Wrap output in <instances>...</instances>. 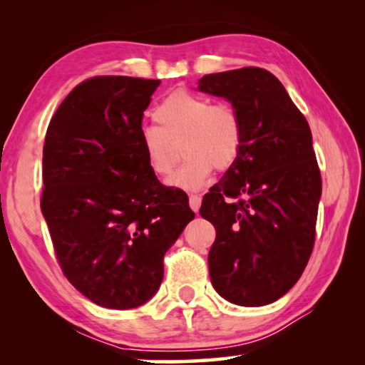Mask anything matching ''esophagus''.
<instances>
[{"mask_svg": "<svg viewBox=\"0 0 365 365\" xmlns=\"http://www.w3.org/2000/svg\"><path fill=\"white\" fill-rule=\"evenodd\" d=\"M190 207L193 209L195 212H197V209L201 206V196L200 195H190Z\"/></svg>", "mask_w": 365, "mask_h": 365, "instance_id": "obj_1", "label": "esophagus"}]
</instances>
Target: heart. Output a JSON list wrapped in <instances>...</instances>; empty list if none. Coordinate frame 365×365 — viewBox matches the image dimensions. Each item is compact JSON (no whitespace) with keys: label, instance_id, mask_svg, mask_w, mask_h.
<instances>
[{"label":"heart","instance_id":"1","mask_svg":"<svg viewBox=\"0 0 365 365\" xmlns=\"http://www.w3.org/2000/svg\"><path fill=\"white\" fill-rule=\"evenodd\" d=\"M158 127L141 132L148 168L165 178L175 168L172 143H182L187 159L170 178V187L196 191L202 188L212 170H227L238 159L243 145V122L237 108L228 103H212L206 96L177 90L154 109Z\"/></svg>","mask_w":365,"mask_h":365}]
</instances>
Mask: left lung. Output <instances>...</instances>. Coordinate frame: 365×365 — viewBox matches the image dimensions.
Instances as JSON below:
<instances>
[{"instance_id":"8db88e82","label":"left lung","mask_w":365,"mask_h":365,"mask_svg":"<svg viewBox=\"0 0 365 365\" xmlns=\"http://www.w3.org/2000/svg\"><path fill=\"white\" fill-rule=\"evenodd\" d=\"M197 90L225 98L243 122L240 156L200 209L215 228L212 287L233 304H270L299 280L316 240L322 178L311 128L261 67L209 73Z\"/></svg>"}]
</instances>
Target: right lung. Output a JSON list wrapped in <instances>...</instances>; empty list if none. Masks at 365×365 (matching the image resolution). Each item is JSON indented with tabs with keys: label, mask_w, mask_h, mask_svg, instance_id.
Here are the masks:
<instances>
[{
	"label": "right lung",
	"mask_w": 365,
	"mask_h": 365,
	"mask_svg": "<svg viewBox=\"0 0 365 365\" xmlns=\"http://www.w3.org/2000/svg\"><path fill=\"white\" fill-rule=\"evenodd\" d=\"M160 80L88 78L61 103L43 146L41 212L66 279L95 304L133 309L195 219L188 196L148 168L141 120Z\"/></svg>",
	"instance_id": "1"
}]
</instances>
